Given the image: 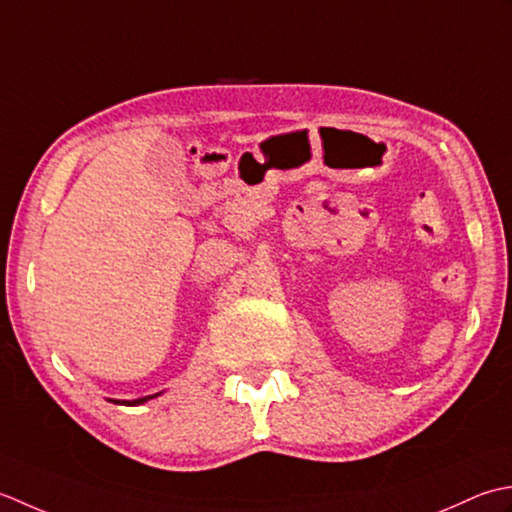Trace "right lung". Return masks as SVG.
I'll return each mask as SVG.
<instances>
[{"label": "right lung", "instance_id": "right-lung-1", "mask_svg": "<svg viewBox=\"0 0 512 512\" xmlns=\"http://www.w3.org/2000/svg\"><path fill=\"white\" fill-rule=\"evenodd\" d=\"M156 395H161V393H154V395H145V398H139V400H123V402H119V400H112V402H114V404H128V406H137V404H143V402H148V400L156 398Z\"/></svg>", "mask_w": 512, "mask_h": 512}]
</instances>
